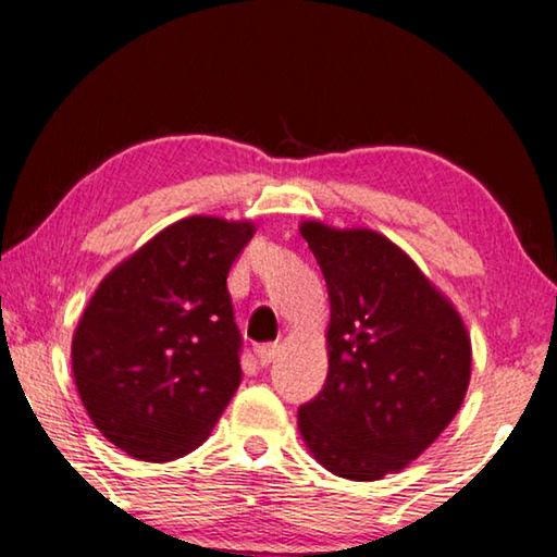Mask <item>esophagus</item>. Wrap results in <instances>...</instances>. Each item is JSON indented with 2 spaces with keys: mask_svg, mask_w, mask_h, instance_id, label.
Segmentation results:
<instances>
[{
  "mask_svg": "<svg viewBox=\"0 0 557 557\" xmlns=\"http://www.w3.org/2000/svg\"><path fill=\"white\" fill-rule=\"evenodd\" d=\"M277 351H280V346H277V344H260V346L256 348V356H258L260 366H268V363L275 361Z\"/></svg>",
  "mask_w": 557,
  "mask_h": 557,
  "instance_id": "esophagus-1",
  "label": "esophagus"
}]
</instances>
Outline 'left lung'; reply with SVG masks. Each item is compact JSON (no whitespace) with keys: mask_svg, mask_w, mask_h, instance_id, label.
Returning a JSON list of instances; mask_svg holds the SVG:
<instances>
[{"mask_svg":"<svg viewBox=\"0 0 557 557\" xmlns=\"http://www.w3.org/2000/svg\"><path fill=\"white\" fill-rule=\"evenodd\" d=\"M322 268L329 373L297 425L332 474L373 482L418 459L467 395L471 342L451 301L369 228L299 225Z\"/></svg>","mask_w":557,"mask_h":557,"instance_id":"left-lung-1","label":"left lung"}]
</instances>
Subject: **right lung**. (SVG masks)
<instances>
[{
    "instance_id": "right-lung-1",
    "label": "right lung",
    "mask_w": 557,
    "mask_h": 557,
    "mask_svg": "<svg viewBox=\"0 0 557 557\" xmlns=\"http://www.w3.org/2000/svg\"><path fill=\"white\" fill-rule=\"evenodd\" d=\"M250 221L191 215L110 272L73 334V379L90 420L129 457L169 461L209 437L240 385L228 295Z\"/></svg>"
}]
</instances>
